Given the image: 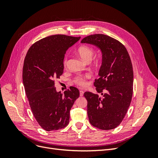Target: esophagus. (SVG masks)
Segmentation results:
<instances>
[{
	"label": "esophagus",
	"mask_w": 158,
	"mask_h": 158,
	"mask_svg": "<svg viewBox=\"0 0 158 158\" xmlns=\"http://www.w3.org/2000/svg\"><path fill=\"white\" fill-rule=\"evenodd\" d=\"M84 93V92L83 89H80V95L81 97L83 96Z\"/></svg>",
	"instance_id": "esophagus-1"
}]
</instances>
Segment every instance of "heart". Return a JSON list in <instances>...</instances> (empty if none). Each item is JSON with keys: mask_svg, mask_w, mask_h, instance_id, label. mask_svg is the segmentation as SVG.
<instances>
[{"mask_svg": "<svg viewBox=\"0 0 158 158\" xmlns=\"http://www.w3.org/2000/svg\"><path fill=\"white\" fill-rule=\"evenodd\" d=\"M78 53L80 55V56L82 58L83 60L89 62L92 60V57L94 55V49L92 47L87 46V45H82L78 47ZM68 63V59L67 56H65L64 60H63V64L64 66L67 65ZM90 74H86L84 76H79L76 77L74 79V82L80 86H84V85H86V80L89 78H90Z\"/></svg>", "mask_w": 158, "mask_h": 158, "instance_id": "b5f03b06", "label": "heart"}]
</instances>
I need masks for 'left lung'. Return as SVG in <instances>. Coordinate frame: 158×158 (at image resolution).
Masks as SVG:
<instances>
[{
	"label": "left lung",
	"mask_w": 158,
	"mask_h": 158,
	"mask_svg": "<svg viewBox=\"0 0 158 158\" xmlns=\"http://www.w3.org/2000/svg\"><path fill=\"white\" fill-rule=\"evenodd\" d=\"M81 43L96 45L102 52V64L94 86L102 95L85 92L89 123L102 130H111L120 125L130 106L133 92V69L125 47L104 34L84 37Z\"/></svg>",
	"instance_id": "left-lung-1"
}]
</instances>
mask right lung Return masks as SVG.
<instances>
[{
	"label": "right lung",
	"mask_w": 158,
	"mask_h": 158,
	"mask_svg": "<svg viewBox=\"0 0 158 158\" xmlns=\"http://www.w3.org/2000/svg\"><path fill=\"white\" fill-rule=\"evenodd\" d=\"M80 37L52 35L36 41L28 49L23 66V83L33 116L47 131L68 125L70 111L78 98V88L57 92L55 79L64 70L66 51Z\"/></svg>",
	"instance_id": "right-lung-1"
}]
</instances>
